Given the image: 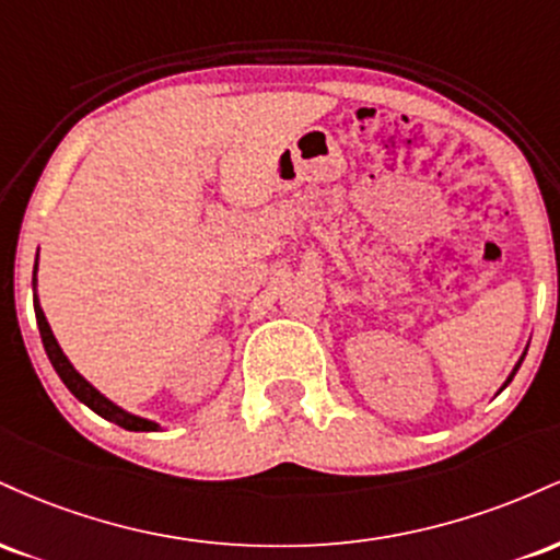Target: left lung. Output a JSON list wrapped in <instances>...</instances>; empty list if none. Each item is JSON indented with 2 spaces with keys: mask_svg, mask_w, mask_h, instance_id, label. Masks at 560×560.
Wrapping results in <instances>:
<instances>
[{
  "mask_svg": "<svg viewBox=\"0 0 560 560\" xmlns=\"http://www.w3.org/2000/svg\"><path fill=\"white\" fill-rule=\"evenodd\" d=\"M524 355H526V350H524ZM524 355H522V358H518V363H516V365H513V371H511V374H508V378H505V384H503V387H500V389H505V387H508V384H511V382H513V376H516V371H518V365H522V361H524Z\"/></svg>",
  "mask_w": 560,
  "mask_h": 560,
  "instance_id": "left-lung-1",
  "label": "left lung"
}]
</instances>
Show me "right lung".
<instances>
[{
    "mask_svg": "<svg viewBox=\"0 0 560 560\" xmlns=\"http://www.w3.org/2000/svg\"><path fill=\"white\" fill-rule=\"evenodd\" d=\"M36 271H38V253H36V266H34V311H36V324H38V334H42V342H44V350H47V358L49 363L55 365L57 376L62 378V384L73 392L79 400L86 405V408H92L96 416H102V419L118 423V427L128 429V432H160V423L152 421V419H141V416L131 413V410L120 408V405H115L110 397L102 395L100 389L94 387L92 382H86L79 371H75V365L68 361V355L62 352L60 342L55 339L52 334V326H49L47 316H44L42 311V302H38V292H36Z\"/></svg>",
    "mask_w": 560,
    "mask_h": 560,
    "instance_id": "1",
    "label": "right lung"
}]
</instances>
